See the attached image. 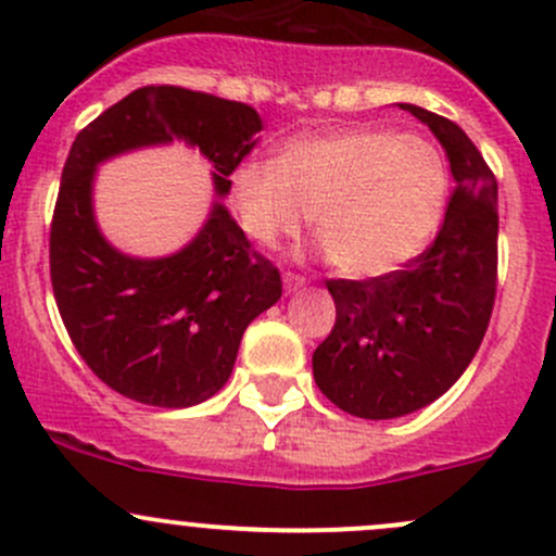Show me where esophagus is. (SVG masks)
Returning <instances> with one entry per match:
<instances>
[{"mask_svg": "<svg viewBox=\"0 0 556 556\" xmlns=\"http://www.w3.org/2000/svg\"><path fill=\"white\" fill-rule=\"evenodd\" d=\"M305 283H307V278L305 276H296V273H286V276H283L286 291H296V289H300V286H305Z\"/></svg>", "mask_w": 556, "mask_h": 556, "instance_id": "34e87169", "label": "esophagus"}]
</instances>
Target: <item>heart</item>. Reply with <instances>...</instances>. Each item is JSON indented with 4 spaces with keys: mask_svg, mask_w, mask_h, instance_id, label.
<instances>
[{
    "mask_svg": "<svg viewBox=\"0 0 556 556\" xmlns=\"http://www.w3.org/2000/svg\"><path fill=\"white\" fill-rule=\"evenodd\" d=\"M447 168L433 144L388 128H340L286 141L276 163L230 174L238 225L260 245L296 236L313 214L326 260L351 278H380L415 260L437 232Z\"/></svg>",
    "mask_w": 556,
    "mask_h": 556,
    "instance_id": "1",
    "label": "heart"
}]
</instances>
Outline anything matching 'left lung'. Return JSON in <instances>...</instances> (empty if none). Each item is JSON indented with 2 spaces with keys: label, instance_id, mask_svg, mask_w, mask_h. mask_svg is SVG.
<instances>
[{
  "label": "left lung",
  "instance_id": "obj_1",
  "mask_svg": "<svg viewBox=\"0 0 556 556\" xmlns=\"http://www.w3.org/2000/svg\"><path fill=\"white\" fill-rule=\"evenodd\" d=\"M399 106L442 141L455 190L433 243L404 270L326 280L337 320L313 353V377L331 404L366 420L409 415L455 386L482 345L497 286L490 165L452 119Z\"/></svg>",
  "mask_w": 556,
  "mask_h": 556
}]
</instances>
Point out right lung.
<instances>
[{"label":"right lung","instance_id":"obj_1","mask_svg":"<svg viewBox=\"0 0 556 556\" xmlns=\"http://www.w3.org/2000/svg\"><path fill=\"white\" fill-rule=\"evenodd\" d=\"M256 109L176 85H147L85 125L68 150L50 225L55 305L83 362L134 402L181 409L222 391L240 337L280 300V273L216 200L203 230L160 260L119 254L93 216L96 165L139 147H198L214 190L254 150Z\"/></svg>","mask_w":556,"mask_h":556}]
</instances>
